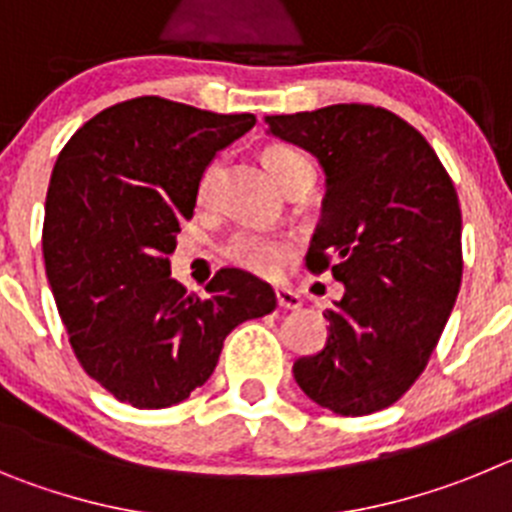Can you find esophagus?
Instances as JSON below:
<instances>
[{
  "instance_id": "obj_1",
  "label": "esophagus",
  "mask_w": 512,
  "mask_h": 512,
  "mask_svg": "<svg viewBox=\"0 0 512 512\" xmlns=\"http://www.w3.org/2000/svg\"><path fill=\"white\" fill-rule=\"evenodd\" d=\"M277 302L282 310H300L302 307V297L297 295V292H292V289L287 287H279L277 289Z\"/></svg>"
}]
</instances>
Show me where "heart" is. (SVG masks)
Wrapping results in <instances>:
<instances>
[{"instance_id": "obj_1", "label": "heart", "mask_w": 512, "mask_h": 512, "mask_svg": "<svg viewBox=\"0 0 512 512\" xmlns=\"http://www.w3.org/2000/svg\"><path fill=\"white\" fill-rule=\"evenodd\" d=\"M264 164L277 179L284 192H295L302 184L315 182V169H312L310 158L292 146H271L264 153ZM220 174V164H210L200 179V200L207 202L215 187V179ZM295 241L284 238V235L259 233V230H235L228 241L223 243V256L233 266L259 277H271L282 269L284 261L295 253Z\"/></svg>"}]
</instances>
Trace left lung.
Returning <instances> with one entry per match:
<instances>
[{"label":"left lung","instance_id":"1","mask_svg":"<svg viewBox=\"0 0 512 512\" xmlns=\"http://www.w3.org/2000/svg\"><path fill=\"white\" fill-rule=\"evenodd\" d=\"M269 133L318 158L323 217L312 274L346 287L328 341L295 361L300 390L336 415L390 408L431 359L461 284V210L428 140L372 104L269 115Z\"/></svg>","mask_w":512,"mask_h":512}]
</instances>
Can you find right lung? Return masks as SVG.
<instances>
[{
    "mask_svg": "<svg viewBox=\"0 0 512 512\" xmlns=\"http://www.w3.org/2000/svg\"><path fill=\"white\" fill-rule=\"evenodd\" d=\"M253 125V115L138 97L94 115L58 153L45 274L84 372L133 408L187 400L230 330L277 307L274 289L243 269H220L200 297L169 264L205 169Z\"/></svg>",
    "mask_w": 512,
    "mask_h": 512,
    "instance_id": "1",
    "label": "right lung"
}]
</instances>
